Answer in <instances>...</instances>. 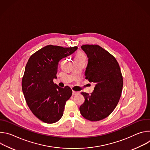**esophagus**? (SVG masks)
<instances>
[{
	"instance_id": "34e87169",
	"label": "esophagus",
	"mask_w": 150,
	"mask_h": 150,
	"mask_svg": "<svg viewBox=\"0 0 150 150\" xmlns=\"http://www.w3.org/2000/svg\"><path fill=\"white\" fill-rule=\"evenodd\" d=\"M72 94H73V95H76V94H79V92L75 91H72Z\"/></svg>"
}]
</instances>
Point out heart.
<instances>
[{"mask_svg": "<svg viewBox=\"0 0 150 150\" xmlns=\"http://www.w3.org/2000/svg\"><path fill=\"white\" fill-rule=\"evenodd\" d=\"M80 58H85V55L82 52H78L75 56V59H80Z\"/></svg>", "mask_w": 150, "mask_h": 150, "instance_id": "obj_1", "label": "heart"}]
</instances>
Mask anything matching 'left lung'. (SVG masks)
I'll return each mask as SVG.
<instances>
[{"mask_svg": "<svg viewBox=\"0 0 150 150\" xmlns=\"http://www.w3.org/2000/svg\"><path fill=\"white\" fill-rule=\"evenodd\" d=\"M82 50L88 58L85 79L96 83L90 95L81 93L85 101L79 108L81 115L90 121H98L109 116L121 96L123 78L115 57L98 45H83Z\"/></svg>", "mask_w": 150, "mask_h": 150, "instance_id": "1", "label": "left lung"}]
</instances>
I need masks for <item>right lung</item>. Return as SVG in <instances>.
<instances>
[{"label":"right lung","instance_id":"obj_1","mask_svg":"<svg viewBox=\"0 0 150 150\" xmlns=\"http://www.w3.org/2000/svg\"><path fill=\"white\" fill-rule=\"evenodd\" d=\"M78 47L49 45L31 56L22 79V89L32 113L47 123L57 122L63 115L67 101L72 91L68 86L61 88L56 79L59 62L74 53Z\"/></svg>","mask_w":150,"mask_h":150}]
</instances>
